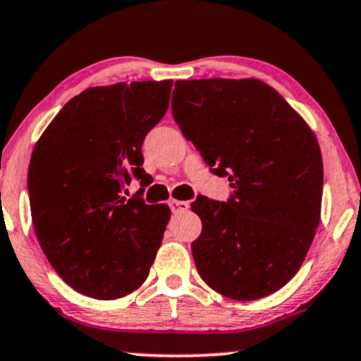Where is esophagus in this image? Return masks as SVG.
I'll list each match as a JSON object with an SVG mask.
<instances>
[{
  "label": "esophagus",
  "instance_id": "34e87169",
  "mask_svg": "<svg viewBox=\"0 0 361 361\" xmlns=\"http://www.w3.org/2000/svg\"><path fill=\"white\" fill-rule=\"evenodd\" d=\"M170 208L173 213H185L190 209V202H180V200H171Z\"/></svg>",
  "mask_w": 361,
  "mask_h": 361
}]
</instances>
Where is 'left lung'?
<instances>
[{"instance_id":"8db88e82","label":"left lung","mask_w":361,"mask_h":361,"mask_svg":"<svg viewBox=\"0 0 361 361\" xmlns=\"http://www.w3.org/2000/svg\"><path fill=\"white\" fill-rule=\"evenodd\" d=\"M171 111L181 133L233 193L198 198L202 235L191 243L208 286L250 302L300 270L320 223L323 161L313 131L258 80L176 81Z\"/></svg>"}]
</instances>
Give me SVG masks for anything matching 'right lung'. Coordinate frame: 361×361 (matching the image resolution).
<instances>
[{
	"mask_svg": "<svg viewBox=\"0 0 361 361\" xmlns=\"http://www.w3.org/2000/svg\"><path fill=\"white\" fill-rule=\"evenodd\" d=\"M171 80L88 88L49 123L31 154V218L54 271L78 293L125 296L147 280L168 204L131 198V180L147 183L141 145L165 116Z\"/></svg>",
	"mask_w": 361,
	"mask_h": 361,
	"instance_id": "right-lung-1",
	"label": "right lung"
}]
</instances>
